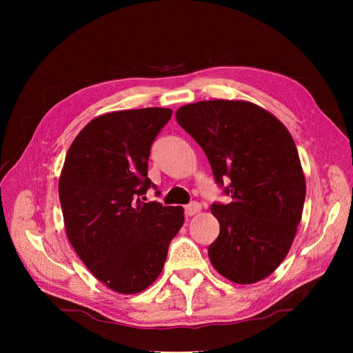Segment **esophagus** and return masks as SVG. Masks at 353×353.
<instances>
[{
  "label": "esophagus",
  "instance_id": "obj_1",
  "mask_svg": "<svg viewBox=\"0 0 353 353\" xmlns=\"http://www.w3.org/2000/svg\"><path fill=\"white\" fill-rule=\"evenodd\" d=\"M201 210V205L199 201H191L190 205L185 206V215L187 216H193L196 213H199Z\"/></svg>",
  "mask_w": 353,
  "mask_h": 353
}]
</instances>
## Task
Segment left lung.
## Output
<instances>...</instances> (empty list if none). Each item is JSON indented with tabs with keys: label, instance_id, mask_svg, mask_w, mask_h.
I'll return each mask as SVG.
<instances>
[{
	"label": "left lung",
	"instance_id": "8db88e82",
	"mask_svg": "<svg viewBox=\"0 0 353 353\" xmlns=\"http://www.w3.org/2000/svg\"><path fill=\"white\" fill-rule=\"evenodd\" d=\"M175 116L206 153L216 183L230 179L231 201L210 208L219 222L208 250L213 268L237 284L266 279L292 248L306 196L290 132L272 113L243 100L197 101Z\"/></svg>",
	"mask_w": 353,
	"mask_h": 353
}]
</instances>
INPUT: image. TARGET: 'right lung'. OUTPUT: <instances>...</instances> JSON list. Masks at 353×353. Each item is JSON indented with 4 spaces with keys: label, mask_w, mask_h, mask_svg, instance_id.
<instances>
[{
    "label": "right lung",
    "mask_w": 353,
    "mask_h": 353,
    "mask_svg": "<svg viewBox=\"0 0 353 353\" xmlns=\"http://www.w3.org/2000/svg\"><path fill=\"white\" fill-rule=\"evenodd\" d=\"M172 110L147 108L94 117L68 150L59 197L68 239L97 280L122 294L150 287L163 270L184 209L144 203L154 138Z\"/></svg>",
    "instance_id": "obj_1"
}]
</instances>
